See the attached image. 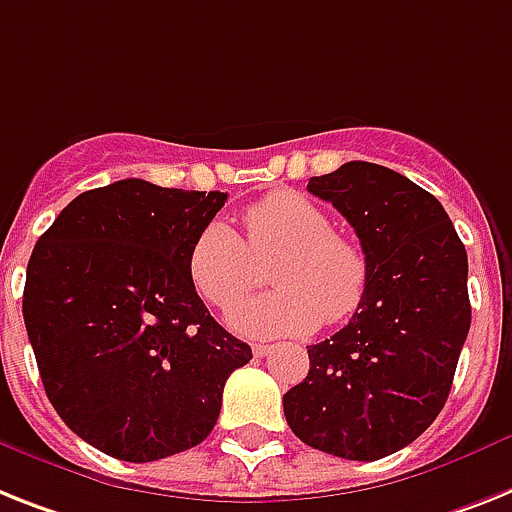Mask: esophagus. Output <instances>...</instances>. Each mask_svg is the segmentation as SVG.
Wrapping results in <instances>:
<instances>
[{
	"instance_id": "obj_1",
	"label": "esophagus",
	"mask_w": 512,
	"mask_h": 512,
	"mask_svg": "<svg viewBox=\"0 0 512 512\" xmlns=\"http://www.w3.org/2000/svg\"><path fill=\"white\" fill-rule=\"evenodd\" d=\"M269 353H274V345H264V342H256V345H253V356L264 358L269 356Z\"/></svg>"
}]
</instances>
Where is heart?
I'll list each match as a JSON object with an SVG mask.
<instances>
[{"instance_id":"b5f03b06","label":"heart","mask_w":512,"mask_h":512,"mask_svg":"<svg viewBox=\"0 0 512 512\" xmlns=\"http://www.w3.org/2000/svg\"><path fill=\"white\" fill-rule=\"evenodd\" d=\"M246 240L211 219L193 240L188 274L198 295L219 311L238 306L256 285V262L269 266L277 290L230 316L243 335H308L322 319L340 324L356 314L369 287V261L353 240L337 235L327 211L293 190H272L243 214Z\"/></svg>"}]
</instances>
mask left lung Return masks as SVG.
I'll return each mask as SVG.
<instances>
[{"label": "left lung", "mask_w": 512, "mask_h": 512, "mask_svg": "<svg viewBox=\"0 0 512 512\" xmlns=\"http://www.w3.org/2000/svg\"><path fill=\"white\" fill-rule=\"evenodd\" d=\"M356 230L366 298L340 332L308 345V377L285 392L293 434L345 460H379L432 426L471 327L468 256L437 198L382 164L311 177Z\"/></svg>", "instance_id": "1"}]
</instances>
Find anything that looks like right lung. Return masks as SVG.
I'll return each instance as SVG.
<instances>
[{"mask_svg": "<svg viewBox=\"0 0 512 512\" xmlns=\"http://www.w3.org/2000/svg\"><path fill=\"white\" fill-rule=\"evenodd\" d=\"M219 190L128 177L80 193L38 238L23 319L54 411L128 463L204 442L251 348L214 322L188 274Z\"/></svg>", "mask_w": 512, "mask_h": 512, "instance_id": "1", "label": "right lung"}]
</instances>
